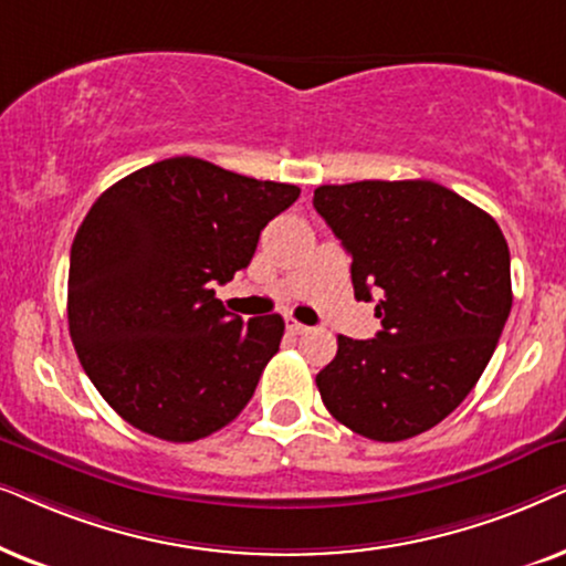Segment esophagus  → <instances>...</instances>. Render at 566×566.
<instances>
[{"instance_id":"obj_1","label":"esophagus","mask_w":566,"mask_h":566,"mask_svg":"<svg viewBox=\"0 0 566 566\" xmlns=\"http://www.w3.org/2000/svg\"><path fill=\"white\" fill-rule=\"evenodd\" d=\"M284 326H287L290 334H307V331H311V328L305 326V323H300V321L292 318V315H284Z\"/></svg>"}]
</instances>
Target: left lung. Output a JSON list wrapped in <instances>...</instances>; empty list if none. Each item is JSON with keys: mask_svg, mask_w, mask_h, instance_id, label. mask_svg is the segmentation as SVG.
Masks as SVG:
<instances>
[{"mask_svg": "<svg viewBox=\"0 0 566 566\" xmlns=\"http://www.w3.org/2000/svg\"><path fill=\"white\" fill-rule=\"evenodd\" d=\"M313 207L352 255L354 297L380 303L375 338L338 336L315 375L331 417L398 442L455 411L492 359L512 307L500 224L432 180L318 186Z\"/></svg>", "mask_w": 566, "mask_h": 566, "instance_id": "left-lung-1", "label": "left lung"}]
</instances>
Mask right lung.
I'll return each mask as SVG.
<instances>
[{"instance_id": "obj_1", "label": "right lung", "mask_w": 566, "mask_h": 566, "mask_svg": "<svg viewBox=\"0 0 566 566\" xmlns=\"http://www.w3.org/2000/svg\"><path fill=\"white\" fill-rule=\"evenodd\" d=\"M300 188L170 157L97 196L70 255V336L113 411L193 442L230 424L279 352L282 315L243 321L214 284L251 263Z\"/></svg>"}]
</instances>
